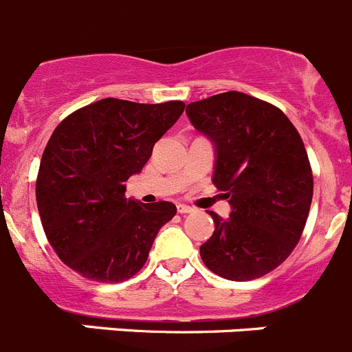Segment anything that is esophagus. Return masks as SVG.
<instances>
[{"mask_svg": "<svg viewBox=\"0 0 352 352\" xmlns=\"http://www.w3.org/2000/svg\"><path fill=\"white\" fill-rule=\"evenodd\" d=\"M195 208L188 206V204H178V213H194Z\"/></svg>", "mask_w": 352, "mask_h": 352, "instance_id": "esophagus-1", "label": "esophagus"}]
</instances>
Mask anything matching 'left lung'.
Wrapping results in <instances>:
<instances>
[{
	"mask_svg": "<svg viewBox=\"0 0 352 352\" xmlns=\"http://www.w3.org/2000/svg\"><path fill=\"white\" fill-rule=\"evenodd\" d=\"M190 123L217 146L213 183L232 211H210L214 231L201 245L206 268L247 282L278 268L309 219L314 176L303 139L273 104L226 91L186 105Z\"/></svg>",
	"mask_w": 352,
	"mask_h": 352,
	"instance_id": "left-lung-1",
	"label": "left lung"
}]
</instances>
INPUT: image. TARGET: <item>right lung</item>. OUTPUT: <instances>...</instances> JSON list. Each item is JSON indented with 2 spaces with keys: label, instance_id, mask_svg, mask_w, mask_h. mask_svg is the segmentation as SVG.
<instances>
[{
  "label": "right lung",
  "instance_id": "add662e5",
  "mask_svg": "<svg viewBox=\"0 0 352 352\" xmlns=\"http://www.w3.org/2000/svg\"><path fill=\"white\" fill-rule=\"evenodd\" d=\"M183 109L182 100L102 98L68 114L52 132L36 176V206L51 247L84 278H132L160 227L176 214L167 201L126 199L125 183L141 173Z\"/></svg>",
  "mask_w": 352,
  "mask_h": 352
}]
</instances>
